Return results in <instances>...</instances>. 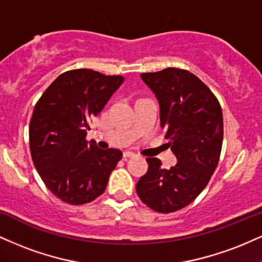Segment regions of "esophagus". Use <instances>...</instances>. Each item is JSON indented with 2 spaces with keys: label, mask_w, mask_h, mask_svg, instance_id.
I'll return each mask as SVG.
<instances>
[{
  "label": "esophagus",
  "mask_w": 262,
  "mask_h": 262,
  "mask_svg": "<svg viewBox=\"0 0 262 262\" xmlns=\"http://www.w3.org/2000/svg\"><path fill=\"white\" fill-rule=\"evenodd\" d=\"M134 156L135 154L130 152V151H124V152H123V157H124V159H129V157H134Z\"/></svg>",
  "instance_id": "obj_1"
}]
</instances>
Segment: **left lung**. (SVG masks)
<instances>
[{
	"instance_id": "obj_1",
	"label": "left lung",
	"mask_w": 262,
	"mask_h": 262,
	"mask_svg": "<svg viewBox=\"0 0 262 262\" xmlns=\"http://www.w3.org/2000/svg\"><path fill=\"white\" fill-rule=\"evenodd\" d=\"M155 94L160 121L178 162L165 169L155 157L137 183L140 200L161 213L174 212L193 201L215 172L223 141V116L219 101L196 75L179 68L143 73Z\"/></svg>"
}]
</instances>
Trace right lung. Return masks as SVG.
<instances>
[{
	"instance_id": "right-lung-1",
	"label": "right lung",
	"mask_w": 262,
	"mask_h": 262,
	"mask_svg": "<svg viewBox=\"0 0 262 262\" xmlns=\"http://www.w3.org/2000/svg\"><path fill=\"white\" fill-rule=\"evenodd\" d=\"M121 75L74 69L59 75L34 108L29 125L31 159L42 182L59 200L83 205L105 191L121 160L117 149L85 140L90 121L121 86Z\"/></svg>"
}]
</instances>
